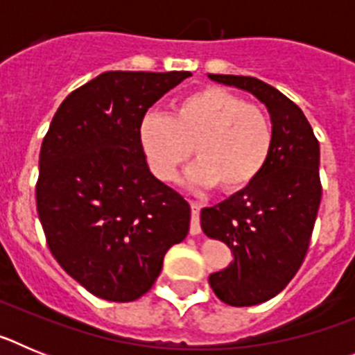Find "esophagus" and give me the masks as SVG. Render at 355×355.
Segmentation results:
<instances>
[{"label":"esophagus","instance_id":"1","mask_svg":"<svg viewBox=\"0 0 355 355\" xmlns=\"http://www.w3.org/2000/svg\"><path fill=\"white\" fill-rule=\"evenodd\" d=\"M192 208V220H190V234H200V220H199V213H200V206L197 202H192L190 205Z\"/></svg>","mask_w":355,"mask_h":355}]
</instances>
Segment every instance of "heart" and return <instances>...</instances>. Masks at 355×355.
I'll return each mask as SVG.
<instances>
[{
	"mask_svg": "<svg viewBox=\"0 0 355 355\" xmlns=\"http://www.w3.org/2000/svg\"><path fill=\"white\" fill-rule=\"evenodd\" d=\"M139 140L150 171L162 181L174 180L193 149L199 162L187 172L190 183H218L224 192H238L266 167L274 126L261 106L222 87H205L181 97L171 117L147 114Z\"/></svg>",
	"mask_w": 355,
	"mask_h": 355,
	"instance_id": "b5f03b06",
	"label": "heart"
}]
</instances>
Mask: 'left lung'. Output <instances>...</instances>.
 Masks as SVG:
<instances>
[{
	"instance_id": "1",
	"label": "left lung",
	"mask_w": 355,
	"mask_h": 355,
	"mask_svg": "<svg viewBox=\"0 0 355 355\" xmlns=\"http://www.w3.org/2000/svg\"><path fill=\"white\" fill-rule=\"evenodd\" d=\"M208 78L258 97L274 126L270 158L258 180L200 211L206 236L224 241L234 256L209 275V286L229 306H256L283 291L306 258L322 199L320 144L302 110L272 85L252 76Z\"/></svg>"
}]
</instances>
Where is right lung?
I'll return each mask as SVG.
<instances>
[{
	"label": "right lung",
	"instance_id": "add662e5",
	"mask_svg": "<svg viewBox=\"0 0 355 355\" xmlns=\"http://www.w3.org/2000/svg\"><path fill=\"white\" fill-rule=\"evenodd\" d=\"M188 71H108L69 94L42 140L37 213L58 265L99 299L150 290L190 206L147 167L139 126Z\"/></svg>",
	"mask_w": 355,
	"mask_h": 355
}]
</instances>
